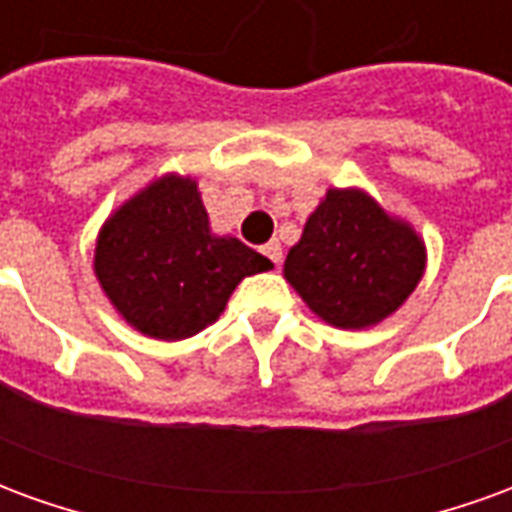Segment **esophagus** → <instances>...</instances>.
<instances>
[{
	"instance_id": "esophagus-1",
	"label": "esophagus",
	"mask_w": 512,
	"mask_h": 512,
	"mask_svg": "<svg viewBox=\"0 0 512 512\" xmlns=\"http://www.w3.org/2000/svg\"><path fill=\"white\" fill-rule=\"evenodd\" d=\"M263 255H266L274 266H279V263H282V244H279V241H268V244L263 246Z\"/></svg>"
}]
</instances>
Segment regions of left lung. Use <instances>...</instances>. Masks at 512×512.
I'll return each mask as SVG.
<instances>
[{
  "instance_id": "obj_1",
  "label": "left lung",
  "mask_w": 512,
  "mask_h": 512,
  "mask_svg": "<svg viewBox=\"0 0 512 512\" xmlns=\"http://www.w3.org/2000/svg\"><path fill=\"white\" fill-rule=\"evenodd\" d=\"M422 271V238L359 189L326 191L285 260V279L337 329L384 321L411 296Z\"/></svg>"
}]
</instances>
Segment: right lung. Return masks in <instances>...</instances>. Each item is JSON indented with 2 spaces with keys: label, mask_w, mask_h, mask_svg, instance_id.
I'll list each match as a JSON object with an SVG mask.
<instances>
[{
  "label": "right lung",
  "mask_w": 512,
  "mask_h": 512,
  "mask_svg": "<svg viewBox=\"0 0 512 512\" xmlns=\"http://www.w3.org/2000/svg\"><path fill=\"white\" fill-rule=\"evenodd\" d=\"M271 260L211 233L191 178L164 175L109 216L95 244V277L134 329L186 340L222 315L235 285Z\"/></svg>",
  "instance_id": "add662e5"
}]
</instances>
